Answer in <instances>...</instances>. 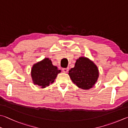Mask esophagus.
<instances>
[{
  "instance_id": "34e87169",
  "label": "esophagus",
  "mask_w": 128,
  "mask_h": 128,
  "mask_svg": "<svg viewBox=\"0 0 128 128\" xmlns=\"http://www.w3.org/2000/svg\"><path fill=\"white\" fill-rule=\"evenodd\" d=\"M62 72H64V73H67L69 71V68H62Z\"/></svg>"
}]
</instances>
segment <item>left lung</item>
Returning a JSON list of instances; mask_svg holds the SVG:
<instances>
[{
	"label": "left lung",
	"instance_id": "8db88e82",
	"mask_svg": "<svg viewBox=\"0 0 128 128\" xmlns=\"http://www.w3.org/2000/svg\"><path fill=\"white\" fill-rule=\"evenodd\" d=\"M68 74L76 86L87 90L94 86L98 78L99 71L92 60L86 57H80Z\"/></svg>",
	"mask_w": 128,
	"mask_h": 128
}]
</instances>
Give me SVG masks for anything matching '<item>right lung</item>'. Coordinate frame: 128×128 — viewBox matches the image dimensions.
I'll return each mask as SVG.
<instances>
[{
	"label": "right lung",
	"mask_w": 128,
	"mask_h": 128,
	"mask_svg": "<svg viewBox=\"0 0 128 128\" xmlns=\"http://www.w3.org/2000/svg\"><path fill=\"white\" fill-rule=\"evenodd\" d=\"M60 72L56 66H53L49 58H45L34 64L31 74L34 84L44 88L54 82Z\"/></svg>",
	"instance_id": "obj_1"
}]
</instances>
